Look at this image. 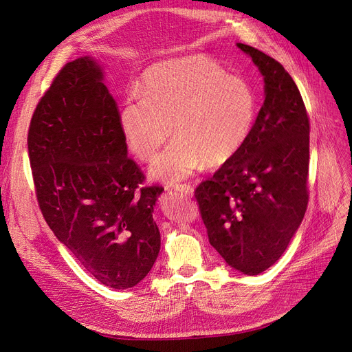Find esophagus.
Wrapping results in <instances>:
<instances>
[{
  "instance_id": "obj_1",
  "label": "esophagus",
  "mask_w": 352,
  "mask_h": 352,
  "mask_svg": "<svg viewBox=\"0 0 352 352\" xmlns=\"http://www.w3.org/2000/svg\"><path fill=\"white\" fill-rule=\"evenodd\" d=\"M175 190L180 192V193H185V195H192L193 193V188L189 184H177L173 186Z\"/></svg>"
}]
</instances>
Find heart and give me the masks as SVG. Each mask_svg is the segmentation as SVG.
Segmentation results:
<instances>
[{
    "instance_id": "heart-1",
    "label": "heart",
    "mask_w": 352,
    "mask_h": 352,
    "mask_svg": "<svg viewBox=\"0 0 352 352\" xmlns=\"http://www.w3.org/2000/svg\"><path fill=\"white\" fill-rule=\"evenodd\" d=\"M256 95L241 76L228 75L205 56L160 62L147 69L140 94L121 104L118 121L125 143L142 162L156 157L151 176L173 184L205 162L221 166L240 151L254 127Z\"/></svg>"
}]
</instances>
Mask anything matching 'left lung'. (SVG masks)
I'll list each match as a JSON object with an SVG mask.
<instances>
[{"label":"left lung","instance_id":"8db88e82","mask_svg":"<svg viewBox=\"0 0 352 352\" xmlns=\"http://www.w3.org/2000/svg\"><path fill=\"white\" fill-rule=\"evenodd\" d=\"M264 76L265 100L244 147L195 189L209 243L248 276L272 267L305 217L307 111L296 83L270 56L236 43Z\"/></svg>","mask_w":352,"mask_h":352}]
</instances>
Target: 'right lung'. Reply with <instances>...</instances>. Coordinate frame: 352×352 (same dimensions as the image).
<instances>
[{
	"label": "right lung",
	"mask_w": 352,
	"mask_h": 352,
	"mask_svg": "<svg viewBox=\"0 0 352 352\" xmlns=\"http://www.w3.org/2000/svg\"><path fill=\"white\" fill-rule=\"evenodd\" d=\"M118 114L101 67L79 58L40 98L27 146L50 230L94 278L121 290L142 282L159 256L153 210L163 188L142 186Z\"/></svg>",
	"instance_id": "add662e5"
}]
</instances>
